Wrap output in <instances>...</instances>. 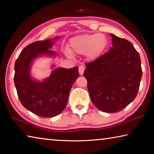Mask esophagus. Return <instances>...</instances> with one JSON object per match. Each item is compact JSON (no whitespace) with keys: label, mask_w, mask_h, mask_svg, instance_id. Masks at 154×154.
Returning <instances> with one entry per match:
<instances>
[{"label":"esophagus","mask_w":154,"mask_h":154,"mask_svg":"<svg viewBox=\"0 0 154 154\" xmlns=\"http://www.w3.org/2000/svg\"><path fill=\"white\" fill-rule=\"evenodd\" d=\"M85 68L83 66H79V72L81 75H82L83 74V72H84Z\"/></svg>","instance_id":"1"}]
</instances>
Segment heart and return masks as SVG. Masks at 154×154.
<instances>
[{"mask_svg":"<svg viewBox=\"0 0 154 154\" xmlns=\"http://www.w3.org/2000/svg\"><path fill=\"white\" fill-rule=\"evenodd\" d=\"M107 38L103 34H92L75 36L70 41V51L77 54H85L90 60L98 58L107 47ZM66 51L67 55H71Z\"/></svg>","mask_w":154,"mask_h":154,"instance_id":"heart-1","label":"heart"}]
</instances>
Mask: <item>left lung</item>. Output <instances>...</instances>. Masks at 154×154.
Returning a JSON list of instances; mask_svg holds the SVG:
<instances>
[{
  "instance_id": "left-lung-1",
  "label": "left lung",
  "mask_w": 154,
  "mask_h": 154,
  "mask_svg": "<svg viewBox=\"0 0 154 154\" xmlns=\"http://www.w3.org/2000/svg\"><path fill=\"white\" fill-rule=\"evenodd\" d=\"M113 46L85 64L83 76L94 105L106 113L124 109L136 98L142 77L139 54L125 38L110 34Z\"/></svg>"
}]
</instances>
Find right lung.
<instances>
[{
	"label": "right lung",
	"instance_id": "right-lung-1",
	"mask_svg": "<svg viewBox=\"0 0 154 154\" xmlns=\"http://www.w3.org/2000/svg\"><path fill=\"white\" fill-rule=\"evenodd\" d=\"M53 43V41L48 39L29 44L21 52L14 66V83L21 103L43 118H51L62 113L67 105L70 90L79 75L77 66L57 68L43 82L32 79L31 63L41 55H56L55 51L49 50Z\"/></svg>",
	"mask_w": 154,
	"mask_h": 154
}]
</instances>
